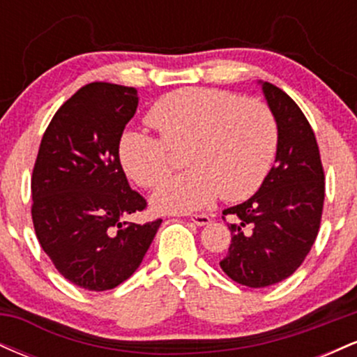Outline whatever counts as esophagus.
I'll return each instance as SVG.
<instances>
[{
    "label": "esophagus",
    "mask_w": 357,
    "mask_h": 357,
    "mask_svg": "<svg viewBox=\"0 0 357 357\" xmlns=\"http://www.w3.org/2000/svg\"><path fill=\"white\" fill-rule=\"evenodd\" d=\"M190 220L195 225H198V227H204V225H208L211 221V218L208 215H191Z\"/></svg>",
    "instance_id": "34e87169"
}]
</instances>
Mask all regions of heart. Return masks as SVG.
Wrapping results in <instances>:
<instances>
[{"label":"heart","mask_w":357,"mask_h":357,"mask_svg":"<svg viewBox=\"0 0 357 357\" xmlns=\"http://www.w3.org/2000/svg\"><path fill=\"white\" fill-rule=\"evenodd\" d=\"M147 122L161 137L126 130L119 141L126 174L142 188L158 186L173 166L171 149L184 147V162L191 166L154 192L159 211L202 210L218 195L241 202L260 188L277 153L278 126L268 105L227 90H174L154 102Z\"/></svg>","instance_id":"b5f03b06"}]
</instances>
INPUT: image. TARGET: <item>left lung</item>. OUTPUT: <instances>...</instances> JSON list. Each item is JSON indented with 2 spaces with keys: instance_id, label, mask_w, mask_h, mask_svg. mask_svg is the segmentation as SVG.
<instances>
[{
  "instance_id": "left-lung-1",
  "label": "left lung",
  "mask_w": 357,
  "mask_h": 357,
  "mask_svg": "<svg viewBox=\"0 0 357 357\" xmlns=\"http://www.w3.org/2000/svg\"><path fill=\"white\" fill-rule=\"evenodd\" d=\"M278 126L275 165L252 198L227 208L231 243L220 267L236 284L261 289L301 267L321 227L326 183L314 130L282 89L260 82ZM223 216V218H225Z\"/></svg>"
}]
</instances>
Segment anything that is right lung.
I'll use <instances>...</instances> for the list:
<instances>
[{
  "mask_svg": "<svg viewBox=\"0 0 357 357\" xmlns=\"http://www.w3.org/2000/svg\"><path fill=\"white\" fill-rule=\"evenodd\" d=\"M137 102L134 87L87 84L56 110L36 155V238L61 275L85 290H110L132 275L162 221H126L147 206L119 161Z\"/></svg>",
  "mask_w": 357,
  "mask_h": 357,
  "instance_id": "add662e5",
  "label": "right lung"
}]
</instances>
